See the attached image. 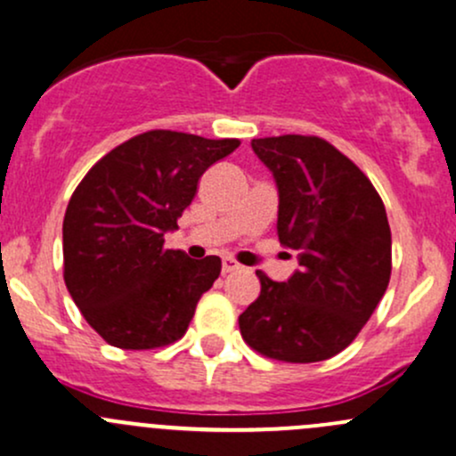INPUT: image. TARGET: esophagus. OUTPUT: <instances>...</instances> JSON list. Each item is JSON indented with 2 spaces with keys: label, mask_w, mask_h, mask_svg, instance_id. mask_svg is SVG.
Returning <instances> with one entry per match:
<instances>
[{
  "label": "esophagus",
  "mask_w": 456,
  "mask_h": 456,
  "mask_svg": "<svg viewBox=\"0 0 456 456\" xmlns=\"http://www.w3.org/2000/svg\"><path fill=\"white\" fill-rule=\"evenodd\" d=\"M238 268H240V265L233 257H223V273H233Z\"/></svg>",
  "instance_id": "1"
}]
</instances>
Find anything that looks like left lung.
Segmentation results:
<instances>
[{
  "instance_id": "left-lung-1",
  "label": "left lung",
  "mask_w": 456,
  "mask_h": 456,
  "mask_svg": "<svg viewBox=\"0 0 456 456\" xmlns=\"http://www.w3.org/2000/svg\"><path fill=\"white\" fill-rule=\"evenodd\" d=\"M251 148L273 172L277 236L299 268L286 281L257 271L262 290L238 319L240 334L275 361H325L358 337L389 286L385 205L361 167L321 137H265Z\"/></svg>"
}]
</instances>
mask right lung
Masks as SVG:
<instances>
[{
	"mask_svg": "<svg viewBox=\"0 0 456 456\" xmlns=\"http://www.w3.org/2000/svg\"><path fill=\"white\" fill-rule=\"evenodd\" d=\"M240 146L148 131L104 155L71 194L63 220L65 286L113 347L152 349L188 330L220 275V257L191 260L164 247L203 172Z\"/></svg>",
	"mask_w": 456,
	"mask_h": 456,
	"instance_id": "right-lung-1",
	"label": "right lung"
}]
</instances>
